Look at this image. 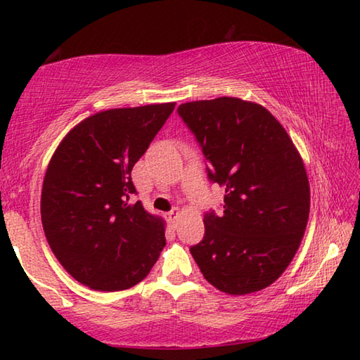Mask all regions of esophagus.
Listing matches in <instances>:
<instances>
[{
	"mask_svg": "<svg viewBox=\"0 0 360 360\" xmlns=\"http://www.w3.org/2000/svg\"><path fill=\"white\" fill-rule=\"evenodd\" d=\"M165 217H167V221L172 224V225H174V222H176V219H178V210H173V211H169V212H167L165 214Z\"/></svg>",
	"mask_w": 360,
	"mask_h": 360,
	"instance_id": "1",
	"label": "esophagus"
}]
</instances>
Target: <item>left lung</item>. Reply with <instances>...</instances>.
I'll return each instance as SVG.
<instances>
[{
    "mask_svg": "<svg viewBox=\"0 0 360 360\" xmlns=\"http://www.w3.org/2000/svg\"><path fill=\"white\" fill-rule=\"evenodd\" d=\"M193 133L224 187V211L205 212L203 240L191 248L205 279L230 295L268 288L300 246L309 214V182L283 125L257 103L221 96L184 103Z\"/></svg>",
    "mask_w": 360,
    "mask_h": 360,
    "instance_id": "left-lung-1",
    "label": "left lung"
}]
</instances>
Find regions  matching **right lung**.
Segmentation results:
<instances>
[{"label":"right lung","instance_id":"right-lung-1","mask_svg":"<svg viewBox=\"0 0 360 360\" xmlns=\"http://www.w3.org/2000/svg\"><path fill=\"white\" fill-rule=\"evenodd\" d=\"M176 103L108 109L77 124L52 155L41 193L49 246L90 289L115 292L149 275L165 246V224L141 202L131 169Z\"/></svg>","mask_w":360,"mask_h":360}]
</instances>
